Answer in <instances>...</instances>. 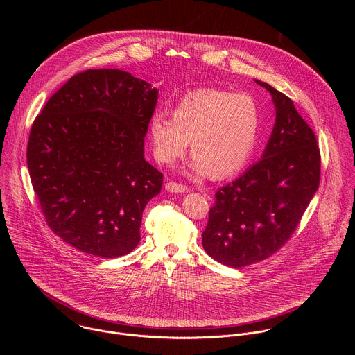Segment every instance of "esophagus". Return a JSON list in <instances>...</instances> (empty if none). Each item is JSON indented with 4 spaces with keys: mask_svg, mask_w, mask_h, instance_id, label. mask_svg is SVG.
Returning <instances> with one entry per match:
<instances>
[{
    "mask_svg": "<svg viewBox=\"0 0 355 355\" xmlns=\"http://www.w3.org/2000/svg\"><path fill=\"white\" fill-rule=\"evenodd\" d=\"M166 189L168 192H188L189 187H187L184 184H178L175 181H170V182L166 184Z\"/></svg>",
    "mask_w": 355,
    "mask_h": 355,
    "instance_id": "esophagus-1",
    "label": "esophagus"
}]
</instances>
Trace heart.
Wrapping results in <instances>:
<instances>
[{
	"label": "heart",
	"instance_id": "obj_1",
	"mask_svg": "<svg viewBox=\"0 0 355 355\" xmlns=\"http://www.w3.org/2000/svg\"><path fill=\"white\" fill-rule=\"evenodd\" d=\"M260 111L248 94L199 89L180 99L173 115L157 111L150 119L155 157L173 164L189 146L195 175L226 177L239 171L256 147Z\"/></svg>",
	"mask_w": 355,
	"mask_h": 355
}]
</instances>
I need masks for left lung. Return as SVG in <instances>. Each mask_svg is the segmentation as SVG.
I'll list each match as a JSON object with an SVG mask.
<instances>
[{"label":"left lung","mask_w":355,"mask_h":355,"mask_svg":"<svg viewBox=\"0 0 355 355\" xmlns=\"http://www.w3.org/2000/svg\"><path fill=\"white\" fill-rule=\"evenodd\" d=\"M257 83L271 92L275 104L271 137L259 163L218 189L202 233L208 254L232 268L275 254L296 230L320 184L315 132L291 98Z\"/></svg>","instance_id":"1"}]
</instances>
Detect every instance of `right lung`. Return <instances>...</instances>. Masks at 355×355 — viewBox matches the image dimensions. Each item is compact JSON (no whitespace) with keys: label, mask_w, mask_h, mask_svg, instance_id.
<instances>
[{"label":"right lung","mask_w":355,"mask_h":355,"mask_svg":"<svg viewBox=\"0 0 355 355\" xmlns=\"http://www.w3.org/2000/svg\"><path fill=\"white\" fill-rule=\"evenodd\" d=\"M159 91L116 69L85 70L49 98L26 148L49 227L87 254L116 259L140 241L163 174L143 156Z\"/></svg>","instance_id":"add662e5"}]
</instances>
